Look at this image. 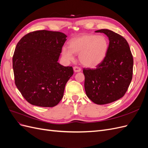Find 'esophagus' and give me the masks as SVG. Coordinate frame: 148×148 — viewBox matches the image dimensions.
Wrapping results in <instances>:
<instances>
[{
    "label": "esophagus",
    "mask_w": 148,
    "mask_h": 148,
    "mask_svg": "<svg viewBox=\"0 0 148 148\" xmlns=\"http://www.w3.org/2000/svg\"><path fill=\"white\" fill-rule=\"evenodd\" d=\"M73 70H74L75 72H79V71L82 70L81 68H80V67H79V66H75L73 67Z\"/></svg>",
    "instance_id": "obj_1"
}]
</instances>
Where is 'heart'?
I'll list each match as a JSON object with an SVG mask.
<instances>
[{"label": "heart", "instance_id": "obj_1", "mask_svg": "<svg viewBox=\"0 0 148 148\" xmlns=\"http://www.w3.org/2000/svg\"><path fill=\"white\" fill-rule=\"evenodd\" d=\"M108 47V41L104 36L86 34L71 39L69 47L64 46L62 53L67 61L74 60V53L79 54L83 65L94 67L104 59Z\"/></svg>", "mask_w": 148, "mask_h": 148}]
</instances>
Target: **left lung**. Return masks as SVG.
Wrapping results in <instances>:
<instances>
[{
    "mask_svg": "<svg viewBox=\"0 0 148 148\" xmlns=\"http://www.w3.org/2000/svg\"><path fill=\"white\" fill-rule=\"evenodd\" d=\"M96 33L107 36L109 45L106 57L96 69H83L84 89L88 98L102 105L117 101L126 93L133 77V59L127 40L107 29Z\"/></svg>",
    "mask_w": 148,
    "mask_h": 148,
    "instance_id": "8db88e82",
    "label": "left lung"
}]
</instances>
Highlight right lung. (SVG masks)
<instances>
[{
    "label": "right lung",
    "mask_w": 148,
    "mask_h": 148,
    "mask_svg": "<svg viewBox=\"0 0 148 148\" xmlns=\"http://www.w3.org/2000/svg\"><path fill=\"white\" fill-rule=\"evenodd\" d=\"M66 38L61 32L39 30L25 35L16 44L12 59L15 83L29 104L52 107L63 97L73 74L72 66L57 62Z\"/></svg>",
    "instance_id": "1"
}]
</instances>
